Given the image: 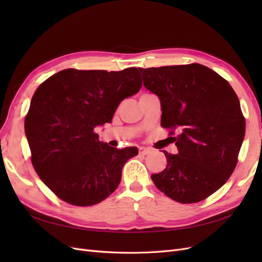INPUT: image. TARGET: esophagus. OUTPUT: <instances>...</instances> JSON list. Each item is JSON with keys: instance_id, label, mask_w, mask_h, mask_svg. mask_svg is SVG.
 I'll use <instances>...</instances> for the list:
<instances>
[{"instance_id": "esophagus-1", "label": "esophagus", "mask_w": 262, "mask_h": 262, "mask_svg": "<svg viewBox=\"0 0 262 262\" xmlns=\"http://www.w3.org/2000/svg\"><path fill=\"white\" fill-rule=\"evenodd\" d=\"M139 152L141 155H147L150 153V148H145V147H140Z\"/></svg>"}]
</instances>
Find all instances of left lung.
Returning <instances> with one entry per match:
<instances>
[{"instance_id":"8db88e82","label":"left lung","mask_w":262,"mask_h":262,"mask_svg":"<svg viewBox=\"0 0 262 262\" xmlns=\"http://www.w3.org/2000/svg\"><path fill=\"white\" fill-rule=\"evenodd\" d=\"M140 71L145 89L160 98L162 126L179 131L178 154L163 150L167 166L150 178L172 200L202 201L236 167L246 128L238 97L226 80L198 63Z\"/></svg>"}]
</instances>
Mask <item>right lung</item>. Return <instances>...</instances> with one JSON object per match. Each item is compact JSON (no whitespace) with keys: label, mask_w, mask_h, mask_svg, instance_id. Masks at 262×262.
<instances>
[{"label":"right lung","mask_w":262,"mask_h":262,"mask_svg":"<svg viewBox=\"0 0 262 262\" xmlns=\"http://www.w3.org/2000/svg\"><path fill=\"white\" fill-rule=\"evenodd\" d=\"M142 87L137 68L119 72L67 69L39 85L25 119L31 163L61 200L89 207L118 188L137 147L102 143L96 126L112 122L119 104Z\"/></svg>","instance_id":"obj_1"}]
</instances>
